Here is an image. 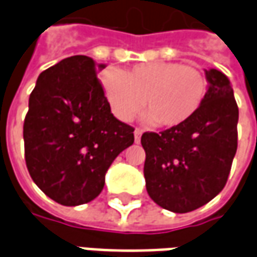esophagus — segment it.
I'll use <instances>...</instances> for the list:
<instances>
[{"mask_svg": "<svg viewBox=\"0 0 257 257\" xmlns=\"http://www.w3.org/2000/svg\"><path fill=\"white\" fill-rule=\"evenodd\" d=\"M135 142H136V143H139L140 142V138H142V134H143V131H142V129H139V128H136L135 129Z\"/></svg>", "mask_w": 257, "mask_h": 257, "instance_id": "obj_1", "label": "esophagus"}]
</instances>
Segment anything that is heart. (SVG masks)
<instances>
[{"instance_id":"1","label":"heart","mask_w":257,"mask_h":257,"mask_svg":"<svg viewBox=\"0 0 257 257\" xmlns=\"http://www.w3.org/2000/svg\"><path fill=\"white\" fill-rule=\"evenodd\" d=\"M100 85L117 119L129 122L146 106V121L165 128L190 121L202 106L208 89L202 71L172 62L142 63L123 73L108 67L101 71Z\"/></svg>"}]
</instances>
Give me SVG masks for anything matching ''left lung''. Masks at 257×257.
Listing matches in <instances>:
<instances>
[{
    "label": "left lung",
    "mask_w": 257,
    "mask_h": 257,
    "mask_svg": "<svg viewBox=\"0 0 257 257\" xmlns=\"http://www.w3.org/2000/svg\"><path fill=\"white\" fill-rule=\"evenodd\" d=\"M204 103L190 121L160 134L142 135L150 198L164 209L186 213L208 204L226 186L237 153L238 106L224 74L205 70Z\"/></svg>",
    "instance_id": "obj_1"
}]
</instances>
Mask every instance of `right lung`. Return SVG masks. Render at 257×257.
<instances>
[{
    "mask_svg": "<svg viewBox=\"0 0 257 257\" xmlns=\"http://www.w3.org/2000/svg\"><path fill=\"white\" fill-rule=\"evenodd\" d=\"M77 55L40 74L23 125L31 179L64 206L95 199L117 156L134 145L135 129L112 115L96 73L104 68Z\"/></svg>",
    "mask_w": 257,
    "mask_h": 257,
    "instance_id": "obj_1",
    "label": "right lung"
}]
</instances>
